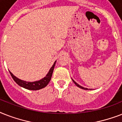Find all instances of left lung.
Returning <instances> with one entry per match:
<instances>
[{"mask_svg": "<svg viewBox=\"0 0 122 122\" xmlns=\"http://www.w3.org/2000/svg\"><path fill=\"white\" fill-rule=\"evenodd\" d=\"M72 80H73V82H74V83H75V85H76V86H77V87H80V88H81V89H85V90H87V88H84V87H81V86H80V85H78V83H76V82H75V81H74V80H73V79H72Z\"/></svg>", "mask_w": 122, "mask_h": 122, "instance_id": "obj_1", "label": "left lung"}]
</instances>
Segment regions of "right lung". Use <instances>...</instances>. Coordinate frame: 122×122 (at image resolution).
I'll return each instance as SVG.
<instances>
[{"mask_svg":"<svg viewBox=\"0 0 122 122\" xmlns=\"http://www.w3.org/2000/svg\"><path fill=\"white\" fill-rule=\"evenodd\" d=\"M56 62L54 63V65H52V66L51 67V68L50 69L49 71L47 73V75L45 76L44 78H42V80H39V81H33V82H28V81H23L19 79V78H16V76H14L12 73L10 71H9L10 75L12 76V78H13V80L15 81L17 84L21 86V87L25 88L28 90H32V91H37V90H39L41 89L44 87H46L49 82L50 81L51 79L52 75L53 73L54 68V66H55Z\"/></svg>","mask_w":122,"mask_h":122,"instance_id":"add662e5","label":"right lung"}]
</instances>
